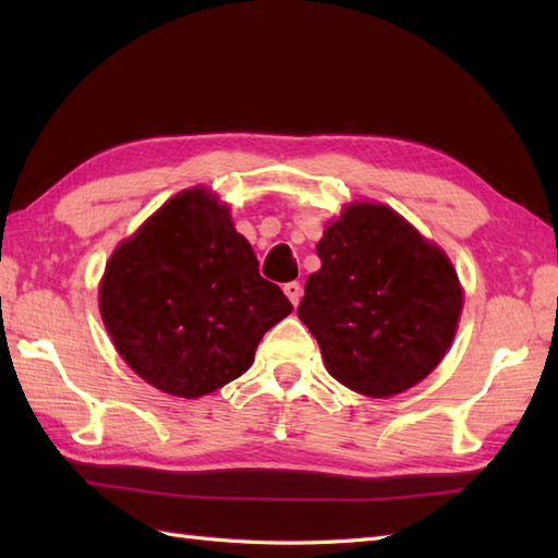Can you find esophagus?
I'll return each mask as SVG.
<instances>
[{
    "mask_svg": "<svg viewBox=\"0 0 558 558\" xmlns=\"http://www.w3.org/2000/svg\"><path fill=\"white\" fill-rule=\"evenodd\" d=\"M282 290H286V294H288V300L294 304V306H298L300 304V300H302V286H300V282L298 280H292V282H288V286L286 288H282Z\"/></svg>",
    "mask_w": 558,
    "mask_h": 558,
    "instance_id": "34e87169",
    "label": "esophagus"
}]
</instances>
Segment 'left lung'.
I'll return each mask as SVG.
<instances>
[{
    "instance_id": "1",
    "label": "left lung",
    "mask_w": 558,
    "mask_h": 558,
    "mask_svg": "<svg viewBox=\"0 0 558 558\" xmlns=\"http://www.w3.org/2000/svg\"><path fill=\"white\" fill-rule=\"evenodd\" d=\"M300 302L328 372L388 398L434 372L456 336L462 290L441 248L396 210L354 204L330 222Z\"/></svg>"
}]
</instances>
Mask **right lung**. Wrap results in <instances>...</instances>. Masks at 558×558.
Returning <instances> with one entry per match:
<instances>
[{"mask_svg":"<svg viewBox=\"0 0 558 558\" xmlns=\"http://www.w3.org/2000/svg\"><path fill=\"white\" fill-rule=\"evenodd\" d=\"M292 312L260 278L230 210L204 189L170 198L112 254L100 314L117 352L165 393H213L252 366L258 340Z\"/></svg>","mask_w":558,"mask_h":558,"instance_id":"add662e5","label":"right lung"}]
</instances>
